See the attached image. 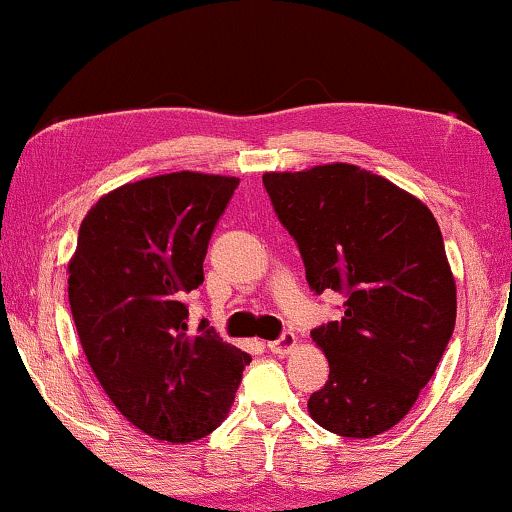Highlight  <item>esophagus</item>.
<instances>
[{
    "label": "esophagus",
    "instance_id": "34e87169",
    "mask_svg": "<svg viewBox=\"0 0 512 512\" xmlns=\"http://www.w3.org/2000/svg\"><path fill=\"white\" fill-rule=\"evenodd\" d=\"M295 342H297V338H295V333H290V331H286V333H281V338L278 340H274V342H269V352H274V354H288L290 349L295 347Z\"/></svg>",
    "mask_w": 512,
    "mask_h": 512
}]
</instances>
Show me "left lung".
<instances>
[{
	"mask_svg": "<svg viewBox=\"0 0 512 512\" xmlns=\"http://www.w3.org/2000/svg\"><path fill=\"white\" fill-rule=\"evenodd\" d=\"M262 181L309 288L345 297L342 319L312 331L331 371L307 401L309 416L340 437L380 435L416 404L456 326L439 224L418 198L357 165Z\"/></svg>",
	"mask_w": 512,
	"mask_h": 512,
	"instance_id": "obj_1",
	"label": "left lung"
}]
</instances>
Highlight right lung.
<instances>
[{
	"label": "right lung",
	"mask_w": 512,
	"mask_h": 512,
	"mask_svg": "<svg viewBox=\"0 0 512 512\" xmlns=\"http://www.w3.org/2000/svg\"><path fill=\"white\" fill-rule=\"evenodd\" d=\"M236 189L200 172L141 179L103 196L77 234L68 300L82 349L115 409L160 442L217 430L252 361L205 319L191 335L186 304Z\"/></svg>",
	"instance_id": "obj_1"
}]
</instances>
